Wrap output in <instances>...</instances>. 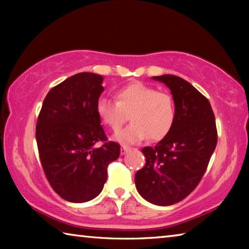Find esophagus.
I'll return each mask as SVG.
<instances>
[{
	"label": "esophagus",
	"mask_w": 249,
	"mask_h": 249,
	"mask_svg": "<svg viewBox=\"0 0 249 249\" xmlns=\"http://www.w3.org/2000/svg\"><path fill=\"white\" fill-rule=\"evenodd\" d=\"M129 149H130V148H129L128 146H125V145H123V146H122V148H121V154H122V155H124V154L127 153V151H128Z\"/></svg>",
	"instance_id": "obj_1"
}]
</instances>
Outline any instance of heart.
<instances>
[{"label":"heart","instance_id":"obj_1","mask_svg":"<svg viewBox=\"0 0 249 249\" xmlns=\"http://www.w3.org/2000/svg\"><path fill=\"white\" fill-rule=\"evenodd\" d=\"M115 100L100 98L95 111L100 121L113 130H119L129 115L132 123L115 135L117 141L136 144L148 137L157 142L165 138L174 127L176 103L168 92L134 82L117 90Z\"/></svg>","mask_w":249,"mask_h":249}]
</instances>
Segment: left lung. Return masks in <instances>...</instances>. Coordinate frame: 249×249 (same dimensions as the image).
I'll use <instances>...</instances> for the list:
<instances>
[{"label":"left lung","instance_id":"left-lung-1","mask_svg":"<svg viewBox=\"0 0 249 249\" xmlns=\"http://www.w3.org/2000/svg\"><path fill=\"white\" fill-rule=\"evenodd\" d=\"M175 99L174 127L155 147H144L145 166L135 175L140 195L156 205H171L195 190L217 142L215 116L209 100L184 79L154 77Z\"/></svg>","mask_w":249,"mask_h":249}]
</instances>
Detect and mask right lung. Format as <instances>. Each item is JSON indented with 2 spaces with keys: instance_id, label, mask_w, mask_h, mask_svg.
<instances>
[{
  "instance_id": "right-lung-1",
  "label": "right lung",
  "mask_w": 249,
  "mask_h": 249,
  "mask_svg": "<svg viewBox=\"0 0 249 249\" xmlns=\"http://www.w3.org/2000/svg\"><path fill=\"white\" fill-rule=\"evenodd\" d=\"M102 81L92 72L66 79L46 95L37 120L36 141L46 178L58 196L73 203L100 195L108 163L121 153L120 144L108 142L95 111ZM96 142L103 145L94 147Z\"/></svg>"
}]
</instances>
